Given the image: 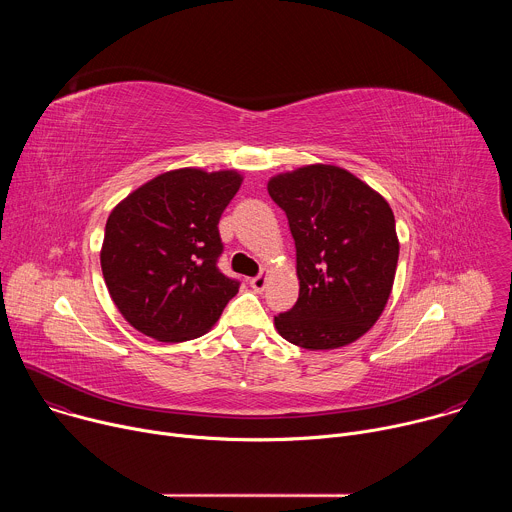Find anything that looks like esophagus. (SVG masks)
<instances>
[{"instance_id":"1","label":"esophagus","mask_w":512,"mask_h":512,"mask_svg":"<svg viewBox=\"0 0 512 512\" xmlns=\"http://www.w3.org/2000/svg\"><path fill=\"white\" fill-rule=\"evenodd\" d=\"M251 287L255 289V291H263L265 289V285H267V275H257V277H251Z\"/></svg>"}]
</instances>
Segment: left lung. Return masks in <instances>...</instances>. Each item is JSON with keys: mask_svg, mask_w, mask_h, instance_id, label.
Here are the masks:
<instances>
[{"mask_svg": "<svg viewBox=\"0 0 512 512\" xmlns=\"http://www.w3.org/2000/svg\"><path fill=\"white\" fill-rule=\"evenodd\" d=\"M296 243L300 298L275 316L277 332L328 350L367 332L389 300L399 241L387 200L336 166H306L267 184Z\"/></svg>", "mask_w": 512, "mask_h": 512, "instance_id": "left-lung-1", "label": "left lung"}]
</instances>
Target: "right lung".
I'll list each match as a JSON object with an SVG mask.
<instances>
[{
    "label": "right lung",
    "instance_id": "add662e5",
    "mask_svg": "<svg viewBox=\"0 0 512 512\" xmlns=\"http://www.w3.org/2000/svg\"><path fill=\"white\" fill-rule=\"evenodd\" d=\"M243 178L194 168L131 192L107 218L101 269L123 318L145 336L184 342L221 318L241 281L218 269L223 210Z\"/></svg>",
    "mask_w": 512,
    "mask_h": 512
}]
</instances>
